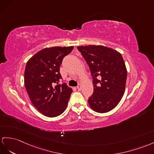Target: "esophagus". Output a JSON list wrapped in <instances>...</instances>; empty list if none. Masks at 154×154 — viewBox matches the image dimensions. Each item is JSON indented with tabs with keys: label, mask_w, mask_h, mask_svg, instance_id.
<instances>
[{
	"label": "esophagus",
	"mask_w": 154,
	"mask_h": 154,
	"mask_svg": "<svg viewBox=\"0 0 154 154\" xmlns=\"http://www.w3.org/2000/svg\"><path fill=\"white\" fill-rule=\"evenodd\" d=\"M76 88L78 89V90H79V91H80V90L82 89V85H81L80 84H79V85H78L77 86Z\"/></svg>",
	"instance_id": "esophagus-1"
}]
</instances>
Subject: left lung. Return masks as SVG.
I'll return each mask as SVG.
<instances>
[{"label":"left lung","mask_w":154,"mask_h":154,"mask_svg":"<svg viewBox=\"0 0 154 154\" xmlns=\"http://www.w3.org/2000/svg\"><path fill=\"white\" fill-rule=\"evenodd\" d=\"M91 71L94 90L88 99L93 110L108 112L118 105L125 92L127 71L121 54L101 45L77 47Z\"/></svg>","instance_id":"1"}]
</instances>
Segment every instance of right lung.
<instances>
[{
    "mask_svg": "<svg viewBox=\"0 0 154 154\" xmlns=\"http://www.w3.org/2000/svg\"><path fill=\"white\" fill-rule=\"evenodd\" d=\"M73 46L42 49L29 59L25 66L24 83L32 104L41 114L54 118L66 108L72 89L62 79L60 66ZM56 85L55 86V85Z\"/></svg>",
    "mask_w": 154,
    "mask_h": 154,
    "instance_id": "add662e5",
    "label": "right lung"
}]
</instances>
